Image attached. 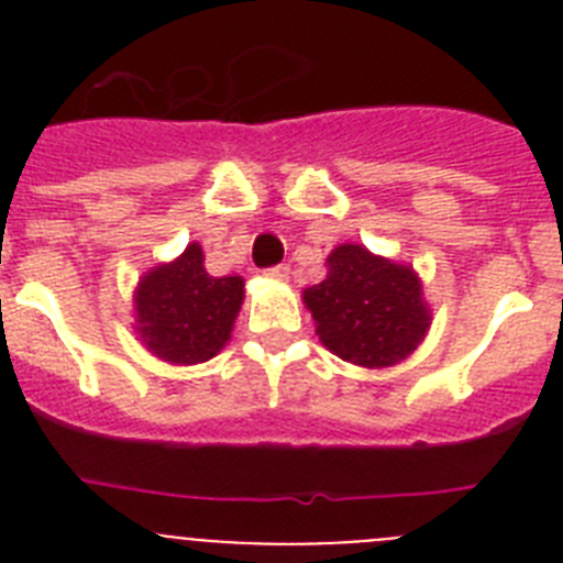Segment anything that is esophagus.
<instances>
[{
	"instance_id": "obj_1",
	"label": "esophagus",
	"mask_w": 563,
	"mask_h": 563,
	"mask_svg": "<svg viewBox=\"0 0 563 563\" xmlns=\"http://www.w3.org/2000/svg\"><path fill=\"white\" fill-rule=\"evenodd\" d=\"M265 276L273 278V282H287V278H290V267H287V265H276V267H271V271H267Z\"/></svg>"
}]
</instances>
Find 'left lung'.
<instances>
[{"instance_id": "left-lung-1", "label": "left lung", "mask_w": 563, "mask_h": 563, "mask_svg": "<svg viewBox=\"0 0 563 563\" xmlns=\"http://www.w3.org/2000/svg\"><path fill=\"white\" fill-rule=\"evenodd\" d=\"M318 341L366 369L406 361L429 335L431 307L411 265L343 242L327 256V278L301 292Z\"/></svg>"}]
</instances>
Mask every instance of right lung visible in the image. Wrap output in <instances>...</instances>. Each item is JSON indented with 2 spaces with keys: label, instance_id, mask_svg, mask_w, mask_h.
Instances as JSON below:
<instances>
[{
  "label": "right lung",
  "instance_id": "add662e5",
  "mask_svg": "<svg viewBox=\"0 0 563 563\" xmlns=\"http://www.w3.org/2000/svg\"><path fill=\"white\" fill-rule=\"evenodd\" d=\"M134 332L161 361L174 366L206 363L231 341L245 278L211 276L200 242L172 262L143 273L134 287Z\"/></svg>",
  "mask_w": 563,
  "mask_h": 563
}]
</instances>
